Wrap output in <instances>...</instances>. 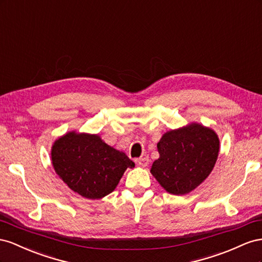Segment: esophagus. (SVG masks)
<instances>
[{
  "label": "esophagus",
  "instance_id": "34e87169",
  "mask_svg": "<svg viewBox=\"0 0 262 262\" xmlns=\"http://www.w3.org/2000/svg\"><path fill=\"white\" fill-rule=\"evenodd\" d=\"M137 163L139 164V166H141V167H147L148 164H149V158H148L147 156L141 157V158L137 159Z\"/></svg>",
  "mask_w": 262,
  "mask_h": 262
}]
</instances>
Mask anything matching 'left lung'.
<instances>
[{
    "mask_svg": "<svg viewBox=\"0 0 262 262\" xmlns=\"http://www.w3.org/2000/svg\"><path fill=\"white\" fill-rule=\"evenodd\" d=\"M160 157L150 172L167 192L183 195L210 176L217 160L220 139L216 133L198 123L167 132L157 144Z\"/></svg>",
    "mask_w": 262,
    "mask_h": 262,
    "instance_id": "1",
    "label": "left lung"
}]
</instances>
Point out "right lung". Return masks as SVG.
<instances>
[{"mask_svg":"<svg viewBox=\"0 0 262 262\" xmlns=\"http://www.w3.org/2000/svg\"><path fill=\"white\" fill-rule=\"evenodd\" d=\"M52 166L59 178L81 196L102 199L113 192L134 163L123 151L104 143L99 135L69 132L51 149Z\"/></svg>","mask_w":262,"mask_h":262,"instance_id":"obj_1","label":"right lung"}]
</instances>
